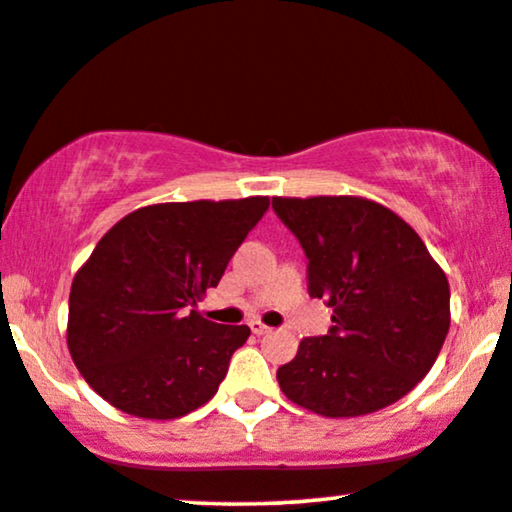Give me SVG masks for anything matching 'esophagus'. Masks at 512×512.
Masks as SVG:
<instances>
[{"mask_svg": "<svg viewBox=\"0 0 512 512\" xmlns=\"http://www.w3.org/2000/svg\"><path fill=\"white\" fill-rule=\"evenodd\" d=\"M250 330L255 332V335H269L271 327H269V325H264L262 320H250Z\"/></svg>", "mask_w": 512, "mask_h": 512, "instance_id": "esophagus-1", "label": "esophagus"}]
</instances>
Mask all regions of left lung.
<instances>
[{"label":"left lung","instance_id":"1","mask_svg":"<svg viewBox=\"0 0 512 512\" xmlns=\"http://www.w3.org/2000/svg\"><path fill=\"white\" fill-rule=\"evenodd\" d=\"M309 260V295L330 332L278 367L285 398L349 419L393 405L431 370L449 332V283L417 231L363 196H274Z\"/></svg>","mask_w":512,"mask_h":512}]
</instances>
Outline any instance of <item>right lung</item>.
Instances as JSON below:
<instances>
[{"instance_id":"1","label":"right lung","mask_w":512,"mask_h":512,"mask_svg":"<svg viewBox=\"0 0 512 512\" xmlns=\"http://www.w3.org/2000/svg\"><path fill=\"white\" fill-rule=\"evenodd\" d=\"M267 208L269 196L154 203L100 238L67 316V349L100 398L140 419L185 417L213 398L250 327L194 306Z\"/></svg>"}]
</instances>
